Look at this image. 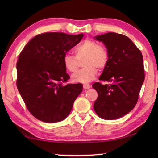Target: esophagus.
Here are the masks:
<instances>
[{
	"instance_id": "34e87169",
	"label": "esophagus",
	"mask_w": 158,
	"mask_h": 158,
	"mask_svg": "<svg viewBox=\"0 0 158 158\" xmlns=\"http://www.w3.org/2000/svg\"><path fill=\"white\" fill-rule=\"evenodd\" d=\"M83 88H84L85 89H89L90 88V85L88 84V83H85V84H83Z\"/></svg>"
}]
</instances>
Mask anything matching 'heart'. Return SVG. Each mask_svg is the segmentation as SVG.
<instances>
[{"mask_svg":"<svg viewBox=\"0 0 158 158\" xmlns=\"http://www.w3.org/2000/svg\"><path fill=\"white\" fill-rule=\"evenodd\" d=\"M75 56L66 53L62 62L65 69L70 73L75 72L78 68L77 60L83 58L84 68L71 76L72 81L87 83L96 78L97 69L102 70L107 64L109 54L106 50L98 43L91 39H86L77 45L74 49Z\"/></svg>","mask_w":158,"mask_h":158,"instance_id":"b5f03b06","label":"heart"}]
</instances>
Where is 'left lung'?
<instances>
[{
    "mask_svg": "<svg viewBox=\"0 0 158 158\" xmlns=\"http://www.w3.org/2000/svg\"><path fill=\"white\" fill-rule=\"evenodd\" d=\"M94 39L103 43L109 54L108 62L99 80L110 84H93L98 94L94 109L102 119H118L130 112L138 101L145 80L143 55L123 35L108 32L96 36Z\"/></svg>",
    "mask_w": 158,
    "mask_h": 158,
    "instance_id": "8db88e82",
    "label": "left lung"
}]
</instances>
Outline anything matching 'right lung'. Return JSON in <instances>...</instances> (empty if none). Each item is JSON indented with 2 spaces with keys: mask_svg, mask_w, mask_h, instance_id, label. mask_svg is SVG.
<instances>
[{
  "mask_svg": "<svg viewBox=\"0 0 158 158\" xmlns=\"http://www.w3.org/2000/svg\"><path fill=\"white\" fill-rule=\"evenodd\" d=\"M83 36L43 33L32 39L19 54L17 87L27 109L37 119L55 123L66 119L82 92L81 83L62 85L70 78L62 59Z\"/></svg>",
  "mask_w": 158,
  "mask_h": 158,
  "instance_id": "obj_1",
  "label": "right lung"
}]
</instances>
